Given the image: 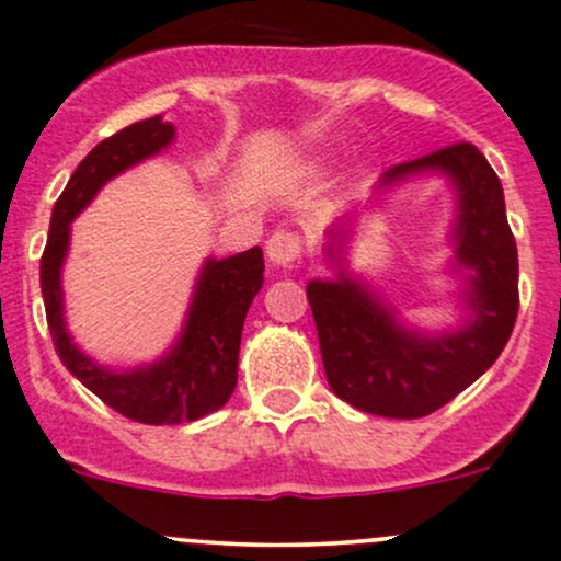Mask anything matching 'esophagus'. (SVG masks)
Wrapping results in <instances>:
<instances>
[{
  "mask_svg": "<svg viewBox=\"0 0 561 561\" xmlns=\"http://www.w3.org/2000/svg\"><path fill=\"white\" fill-rule=\"evenodd\" d=\"M265 257L274 268H293L301 257V239L296 233H274L265 244Z\"/></svg>",
  "mask_w": 561,
  "mask_h": 561,
  "instance_id": "obj_1",
  "label": "esophagus"
}]
</instances>
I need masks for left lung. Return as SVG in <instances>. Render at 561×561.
I'll return each instance as SVG.
<instances>
[{
	"mask_svg": "<svg viewBox=\"0 0 561 561\" xmlns=\"http://www.w3.org/2000/svg\"><path fill=\"white\" fill-rule=\"evenodd\" d=\"M417 175L454 186L450 274L461 282V320L445 331L410 325L393 304L347 268V239L358 208L325 230L331 279L307 285L328 386L355 410L423 417L448 404L491 369L518 314V252L494 168L472 144H454L382 173L375 195Z\"/></svg>",
	"mask_w": 561,
	"mask_h": 561,
	"instance_id": "left-lung-1",
	"label": "left lung"
}]
</instances>
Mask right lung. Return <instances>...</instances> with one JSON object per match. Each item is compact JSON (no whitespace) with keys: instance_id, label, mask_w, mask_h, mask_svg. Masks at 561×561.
<instances>
[{"instance_id":"obj_1","label":"right lung","mask_w":561,"mask_h":561,"mask_svg":"<svg viewBox=\"0 0 561 561\" xmlns=\"http://www.w3.org/2000/svg\"><path fill=\"white\" fill-rule=\"evenodd\" d=\"M175 127L162 116L146 118L94 146L50 214L48 244L39 260L45 317L54 347L72 377L124 417L149 426L197 421L228 404L239 382L241 331L254 296L263 287V249L233 257H206L195 279L184 325L165 355L133 369H111L89 358L67 331L61 268L70 249V225L118 173L160 154L173 144Z\"/></svg>"}]
</instances>
